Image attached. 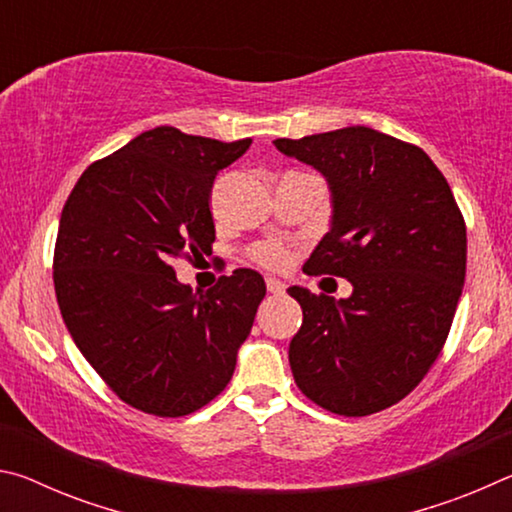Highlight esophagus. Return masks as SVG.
<instances>
[{
  "mask_svg": "<svg viewBox=\"0 0 512 512\" xmlns=\"http://www.w3.org/2000/svg\"><path fill=\"white\" fill-rule=\"evenodd\" d=\"M266 289H268V293H273V296H282L287 287H284V282L275 280V277H266Z\"/></svg>",
  "mask_w": 512,
  "mask_h": 512,
  "instance_id": "obj_1",
  "label": "esophagus"
}]
</instances>
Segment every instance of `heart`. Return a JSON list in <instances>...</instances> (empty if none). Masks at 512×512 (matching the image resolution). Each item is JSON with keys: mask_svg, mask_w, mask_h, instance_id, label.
I'll list each match as a JSON object with an SVG mask.
<instances>
[{"mask_svg": "<svg viewBox=\"0 0 512 512\" xmlns=\"http://www.w3.org/2000/svg\"><path fill=\"white\" fill-rule=\"evenodd\" d=\"M253 259L264 268H271V271H280V268H287L291 262V248L282 241H264L253 248Z\"/></svg>", "mask_w": 512, "mask_h": 512, "instance_id": "heart-1", "label": "heart"}]
</instances>
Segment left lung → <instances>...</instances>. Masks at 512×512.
I'll list each match as a JSON object with an SVG mask.
<instances>
[{
	"instance_id": "1",
	"label": "left lung",
	"mask_w": 512,
	"mask_h": 512,
	"mask_svg": "<svg viewBox=\"0 0 512 512\" xmlns=\"http://www.w3.org/2000/svg\"><path fill=\"white\" fill-rule=\"evenodd\" d=\"M332 192V223L309 275L345 277L352 296L291 287L302 325L293 379L323 409L361 418L409 395L447 341L465 282V221L420 146L368 126L273 142Z\"/></svg>"
}]
</instances>
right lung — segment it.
<instances>
[{
  "mask_svg": "<svg viewBox=\"0 0 512 512\" xmlns=\"http://www.w3.org/2000/svg\"><path fill=\"white\" fill-rule=\"evenodd\" d=\"M250 144L158 126L92 162L60 214V314L99 377L144 413L180 418L212 402L266 296L250 268L194 293L171 266L212 253L214 178Z\"/></svg>",
  "mask_w": 512,
  "mask_h": 512,
  "instance_id": "obj_1",
  "label": "right lung"
}]
</instances>
